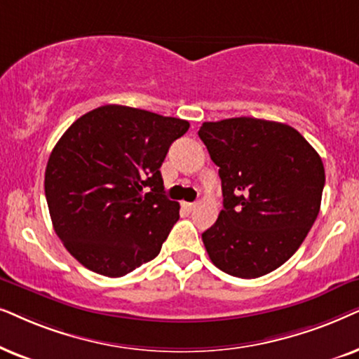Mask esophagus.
<instances>
[{
	"mask_svg": "<svg viewBox=\"0 0 359 359\" xmlns=\"http://www.w3.org/2000/svg\"><path fill=\"white\" fill-rule=\"evenodd\" d=\"M197 207V203H190V202H182V208L187 210V212H192Z\"/></svg>",
	"mask_w": 359,
	"mask_h": 359,
	"instance_id": "esophagus-1",
	"label": "esophagus"
}]
</instances>
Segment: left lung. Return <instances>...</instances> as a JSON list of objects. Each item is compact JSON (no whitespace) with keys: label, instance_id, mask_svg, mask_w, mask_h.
Returning a JSON list of instances; mask_svg holds the SVG:
<instances>
[{"label":"left lung","instance_id":"obj_1","mask_svg":"<svg viewBox=\"0 0 359 359\" xmlns=\"http://www.w3.org/2000/svg\"><path fill=\"white\" fill-rule=\"evenodd\" d=\"M198 136L223 192V210L202 235L210 259L241 279L269 274L317 219L325 185L318 152L289 124L257 118L207 121Z\"/></svg>","mask_w":359,"mask_h":359}]
</instances>
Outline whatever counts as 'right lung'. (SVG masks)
<instances>
[{
    "mask_svg": "<svg viewBox=\"0 0 359 359\" xmlns=\"http://www.w3.org/2000/svg\"><path fill=\"white\" fill-rule=\"evenodd\" d=\"M189 121L104 104L72 124L50 152L46 198L57 236L80 264L121 277L159 255L180 205L161 165Z\"/></svg>",
    "mask_w": 359,
    "mask_h": 359,
    "instance_id": "right-lung-1",
    "label": "right lung"
}]
</instances>
